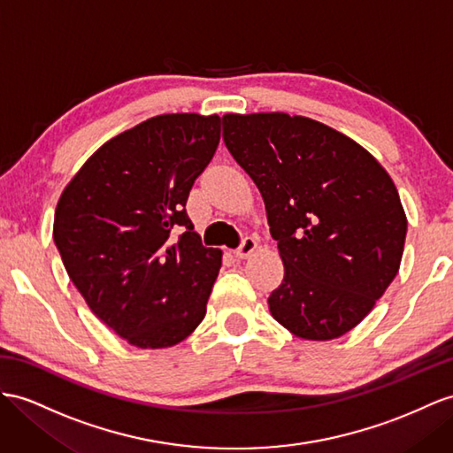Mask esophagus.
Here are the masks:
<instances>
[{
	"instance_id": "esophagus-1",
	"label": "esophagus",
	"mask_w": 453,
	"mask_h": 453,
	"mask_svg": "<svg viewBox=\"0 0 453 453\" xmlns=\"http://www.w3.org/2000/svg\"><path fill=\"white\" fill-rule=\"evenodd\" d=\"M257 247H258V241L254 239V237H245L242 239V242L239 245V249L235 250V257L237 258H249L250 254L257 250Z\"/></svg>"
}]
</instances>
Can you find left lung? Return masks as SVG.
Masks as SVG:
<instances>
[{
    "mask_svg": "<svg viewBox=\"0 0 453 453\" xmlns=\"http://www.w3.org/2000/svg\"><path fill=\"white\" fill-rule=\"evenodd\" d=\"M224 142L262 195L285 265L277 323L304 341L354 329L400 270L408 218L380 162L306 116L224 114Z\"/></svg>",
    "mask_w": 453,
    "mask_h": 453,
    "instance_id": "left-lung-1",
    "label": "left lung"
}]
</instances>
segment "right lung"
<instances>
[{
  "label": "right lung",
  "instance_id": "1",
  "mask_svg": "<svg viewBox=\"0 0 453 453\" xmlns=\"http://www.w3.org/2000/svg\"><path fill=\"white\" fill-rule=\"evenodd\" d=\"M218 143V114L153 116L103 143L57 203L53 239L68 277L137 348L178 344L204 319L222 250L203 247L185 203Z\"/></svg>",
  "mask_w": 453,
  "mask_h": 453
}]
</instances>
